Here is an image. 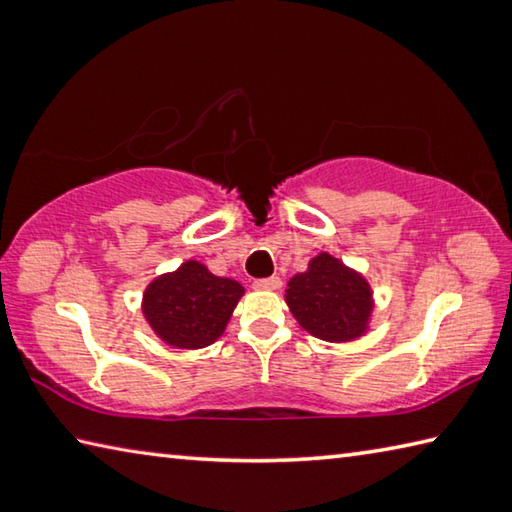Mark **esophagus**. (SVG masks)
<instances>
[{"mask_svg": "<svg viewBox=\"0 0 512 512\" xmlns=\"http://www.w3.org/2000/svg\"><path fill=\"white\" fill-rule=\"evenodd\" d=\"M282 287V280L277 275L271 277H262V280H255V289H266V291H275Z\"/></svg>", "mask_w": 512, "mask_h": 512, "instance_id": "34e87169", "label": "esophagus"}]
</instances>
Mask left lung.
Here are the masks:
<instances>
[{
    "label": "left lung",
    "mask_w": 512,
    "mask_h": 512,
    "mask_svg": "<svg viewBox=\"0 0 512 512\" xmlns=\"http://www.w3.org/2000/svg\"><path fill=\"white\" fill-rule=\"evenodd\" d=\"M287 305L309 334L341 343L366 332L372 293L359 273L320 253L309 262V271L291 277Z\"/></svg>",
    "instance_id": "left-lung-1"
}]
</instances>
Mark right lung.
<instances>
[{"label":"right lung","mask_w":512,"mask_h":512,"mask_svg":"<svg viewBox=\"0 0 512 512\" xmlns=\"http://www.w3.org/2000/svg\"><path fill=\"white\" fill-rule=\"evenodd\" d=\"M244 287L216 277L203 264L187 262L162 275L144 293V316L164 343L196 350L214 343L228 325Z\"/></svg>","instance_id":"1"}]
</instances>
